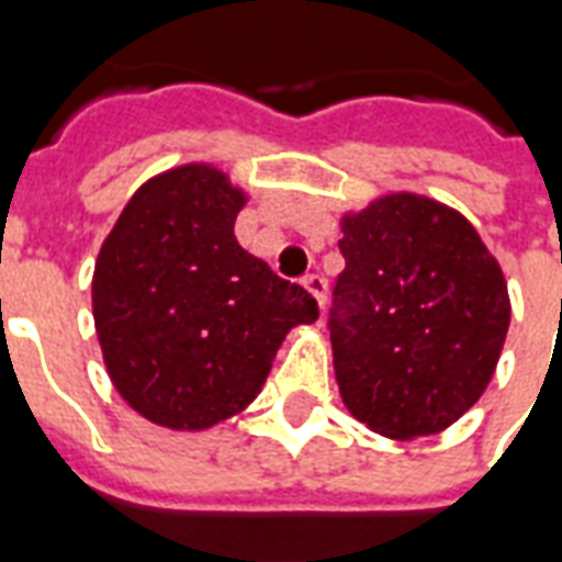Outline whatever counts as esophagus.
Wrapping results in <instances>:
<instances>
[{"label": "esophagus", "instance_id": "esophagus-1", "mask_svg": "<svg viewBox=\"0 0 562 562\" xmlns=\"http://www.w3.org/2000/svg\"><path fill=\"white\" fill-rule=\"evenodd\" d=\"M304 289L316 297L318 310H325V304H328V280L318 277V273H310V277H304Z\"/></svg>", "mask_w": 562, "mask_h": 562}]
</instances>
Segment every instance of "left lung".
I'll use <instances>...</instances> for the list:
<instances>
[{
	"label": "left lung",
	"instance_id": "left-lung-1",
	"mask_svg": "<svg viewBox=\"0 0 562 562\" xmlns=\"http://www.w3.org/2000/svg\"><path fill=\"white\" fill-rule=\"evenodd\" d=\"M330 346L346 409L389 439L446 430L494 376L508 289L458 210L394 192L340 222Z\"/></svg>",
	"mask_w": 562,
	"mask_h": 562
}]
</instances>
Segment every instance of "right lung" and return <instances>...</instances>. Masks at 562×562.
<instances>
[{
    "label": "right lung",
    "mask_w": 562,
    "mask_h": 562,
    "mask_svg": "<svg viewBox=\"0 0 562 562\" xmlns=\"http://www.w3.org/2000/svg\"><path fill=\"white\" fill-rule=\"evenodd\" d=\"M246 192L192 161L140 186L104 237L92 318L108 376L147 422L207 430L244 413L285 334L318 318L234 237Z\"/></svg>",
    "instance_id": "right-lung-1"
}]
</instances>
